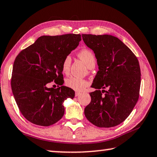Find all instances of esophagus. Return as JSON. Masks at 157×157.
Instances as JSON below:
<instances>
[{"instance_id": "obj_1", "label": "esophagus", "mask_w": 157, "mask_h": 157, "mask_svg": "<svg viewBox=\"0 0 157 157\" xmlns=\"http://www.w3.org/2000/svg\"><path fill=\"white\" fill-rule=\"evenodd\" d=\"M81 95V93H79V92H75V96L78 97L79 95Z\"/></svg>"}]
</instances>
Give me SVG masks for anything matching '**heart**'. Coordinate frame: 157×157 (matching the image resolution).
<instances>
[{
  "mask_svg": "<svg viewBox=\"0 0 157 157\" xmlns=\"http://www.w3.org/2000/svg\"><path fill=\"white\" fill-rule=\"evenodd\" d=\"M78 56L84 61L86 65L89 68L93 65L95 66V57L94 52L89 49H83L80 50L78 53ZM71 63V57L70 55H67L64 57L62 64V68L63 73H68L70 69ZM65 84L68 88L74 90V91L80 92L89 86V82L85 79H82L77 78V77H69L65 80Z\"/></svg>",
  "mask_w": 157,
  "mask_h": 157,
  "instance_id": "obj_1",
  "label": "heart"
}]
</instances>
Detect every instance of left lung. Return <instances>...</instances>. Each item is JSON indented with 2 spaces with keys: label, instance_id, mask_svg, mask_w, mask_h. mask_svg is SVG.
Segmentation results:
<instances>
[{
  "label": "left lung",
  "instance_id": "obj_1",
  "mask_svg": "<svg viewBox=\"0 0 157 157\" xmlns=\"http://www.w3.org/2000/svg\"><path fill=\"white\" fill-rule=\"evenodd\" d=\"M84 44L95 53L99 71L85 107L86 118L98 127H115L125 120L139 97L140 69L132 51L116 36L82 34ZM108 89V91L100 88Z\"/></svg>",
  "mask_w": 157,
  "mask_h": 157
}]
</instances>
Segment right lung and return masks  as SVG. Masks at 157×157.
Segmentation results:
<instances>
[{
    "mask_svg": "<svg viewBox=\"0 0 157 157\" xmlns=\"http://www.w3.org/2000/svg\"><path fill=\"white\" fill-rule=\"evenodd\" d=\"M80 41V34L41 36L16 57L12 93L21 113L32 123L47 127L57 123L64 114L63 102L75 97L67 86L53 89L48 84H63V60Z\"/></svg>",
    "mask_w": 157,
    "mask_h": 157,
    "instance_id": "add662e5",
    "label": "right lung"
}]
</instances>
